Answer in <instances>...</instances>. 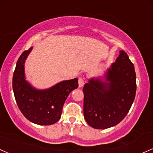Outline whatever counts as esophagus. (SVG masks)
Segmentation results:
<instances>
[{"label": "esophagus", "instance_id": "obj_1", "mask_svg": "<svg viewBox=\"0 0 153 153\" xmlns=\"http://www.w3.org/2000/svg\"><path fill=\"white\" fill-rule=\"evenodd\" d=\"M83 85H84V79L82 77H80L78 78V86H79V88H81Z\"/></svg>", "mask_w": 153, "mask_h": 153}]
</instances>
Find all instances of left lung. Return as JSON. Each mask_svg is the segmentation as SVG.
I'll return each mask as SVG.
<instances>
[{"mask_svg":"<svg viewBox=\"0 0 153 153\" xmlns=\"http://www.w3.org/2000/svg\"><path fill=\"white\" fill-rule=\"evenodd\" d=\"M103 78H91L83 88L84 118L95 129H106L120 123L128 114L136 96L134 66L124 51H120Z\"/></svg>","mask_w":153,"mask_h":153,"instance_id":"8db88e82","label":"left lung"}]
</instances>
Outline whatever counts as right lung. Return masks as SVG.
<instances>
[{
	"instance_id": "add662e5",
	"label": "right lung",
	"mask_w": 153,
	"mask_h": 153,
	"mask_svg": "<svg viewBox=\"0 0 153 153\" xmlns=\"http://www.w3.org/2000/svg\"><path fill=\"white\" fill-rule=\"evenodd\" d=\"M32 48L24 51L16 64L12 79L14 97L27 120L39 125H53L61 118L70 93L78 87V78L61 81L49 89L34 88L25 80V62Z\"/></svg>"
}]
</instances>
